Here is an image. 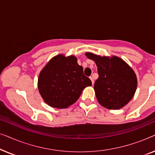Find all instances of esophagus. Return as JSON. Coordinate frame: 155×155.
Segmentation results:
<instances>
[{
  "mask_svg": "<svg viewBox=\"0 0 155 155\" xmlns=\"http://www.w3.org/2000/svg\"><path fill=\"white\" fill-rule=\"evenodd\" d=\"M90 78L91 81H92V84H94V77H93V75L90 76Z\"/></svg>",
  "mask_w": 155,
  "mask_h": 155,
  "instance_id": "esophagus-1",
  "label": "esophagus"
}]
</instances>
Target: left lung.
Listing matches in <instances>:
<instances>
[{
  "instance_id": "left-lung-1",
  "label": "left lung",
  "mask_w": 155,
  "mask_h": 155,
  "mask_svg": "<svg viewBox=\"0 0 155 155\" xmlns=\"http://www.w3.org/2000/svg\"><path fill=\"white\" fill-rule=\"evenodd\" d=\"M85 55L97 66L99 78L94 89L99 103L109 109H119L126 105L137 88V78L133 69L116 56L109 58L92 53Z\"/></svg>"
}]
</instances>
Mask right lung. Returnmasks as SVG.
Wrapping results in <instances>:
<instances>
[{
    "mask_svg": "<svg viewBox=\"0 0 155 155\" xmlns=\"http://www.w3.org/2000/svg\"><path fill=\"white\" fill-rule=\"evenodd\" d=\"M92 85L84 75L83 68L74 56L58 55L48 62L39 74L38 89L42 98L51 107L67 108L78 100L86 87Z\"/></svg>",
    "mask_w": 155,
    "mask_h": 155,
    "instance_id": "obj_1",
    "label": "right lung"
}]
</instances>
